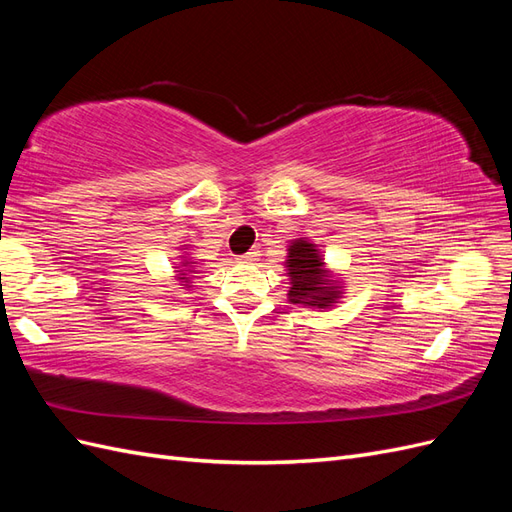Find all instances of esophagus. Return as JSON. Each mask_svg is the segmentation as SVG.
<instances>
[{
  "instance_id": "1",
  "label": "esophagus",
  "mask_w": 512,
  "mask_h": 512,
  "mask_svg": "<svg viewBox=\"0 0 512 512\" xmlns=\"http://www.w3.org/2000/svg\"><path fill=\"white\" fill-rule=\"evenodd\" d=\"M239 260H241V262H256V260H258V252H256V250H250L247 254L239 256Z\"/></svg>"
}]
</instances>
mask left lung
Wrapping results in <instances>:
<instances>
[{
  "label": "left lung",
  "instance_id": "obj_1",
  "mask_svg": "<svg viewBox=\"0 0 512 512\" xmlns=\"http://www.w3.org/2000/svg\"><path fill=\"white\" fill-rule=\"evenodd\" d=\"M286 271L290 277L288 301L316 309L333 307L344 294L342 282L324 265L318 245L309 239H294L288 245Z\"/></svg>",
  "mask_w": 512,
  "mask_h": 512
}]
</instances>
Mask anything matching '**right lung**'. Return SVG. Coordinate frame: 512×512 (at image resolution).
Listing matches in <instances>:
<instances>
[{"label": "right lung", "mask_w": 512, "mask_h": 512, "mask_svg": "<svg viewBox=\"0 0 512 512\" xmlns=\"http://www.w3.org/2000/svg\"><path fill=\"white\" fill-rule=\"evenodd\" d=\"M181 260H183V262H181V267H183V269H179V267H177V269H179V271H177V280H181V282H183L181 286H185V288H192V286H190V275L185 274L184 271L188 270L189 273H194V271H192V267L196 265V262H192L190 258H185V256H183Z\"/></svg>", "instance_id": "obj_1"}]
</instances>
